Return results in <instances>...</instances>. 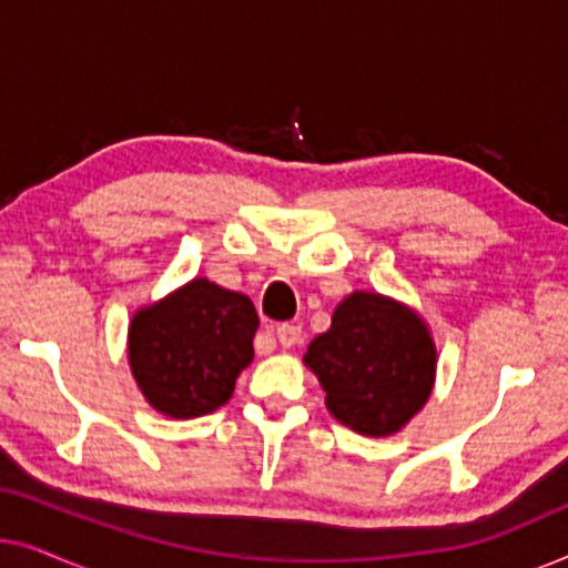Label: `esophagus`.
Returning <instances> with one entry per match:
<instances>
[{"label":"esophagus","mask_w":568,"mask_h":568,"mask_svg":"<svg viewBox=\"0 0 568 568\" xmlns=\"http://www.w3.org/2000/svg\"><path fill=\"white\" fill-rule=\"evenodd\" d=\"M276 338L282 346H297L302 341V325L300 323H282L276 328Z\"/></svg>","instance_id":"1"}]
</instances>
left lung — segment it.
<instances>
[{
	"label": "left lung",
	"mask_w": 568,
	"mask_h": 568,
	"mask_svg": "<svg viewBox=\"0 0 568 568\" xmlns=\"http://www.w3.org/2000/svg\"><path fill=\"white\" fill-rule=\"evenodd\" d=\"M305 364L341 424L387 437L429 398L437 352L422 317L379 294L354 292L307 346Z\"/></svg>",
	"instance_id": "left-lung-1"
}]
</instances>
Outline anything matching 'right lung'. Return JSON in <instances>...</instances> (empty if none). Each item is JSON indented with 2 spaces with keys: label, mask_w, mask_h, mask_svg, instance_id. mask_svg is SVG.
Returning a JSON list of instances; mask_svg holds the SVG:
<instances>
[{
  "label": "right lung",
  "mask_w": 568,
  "mask_h": 568,
  "mask_svg": "<svg viewBox=\"0 0 568 568\" xmlns=\"http://www.w3.org/2000/svg\"><path fill=\"white\" fill-rule=\"evenodd\" d=\"M258 313L240 292L193 278L129 328V362L144 398L160 414L193 418L230 400L253 359Z\"/></svg>",
  "instance_id": "right-lung-1"
}]
</instances>
